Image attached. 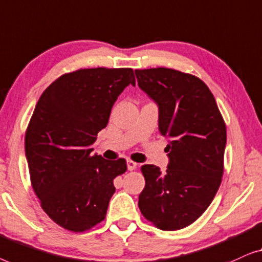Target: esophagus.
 I'll list each match as a JSON object with an SVG mask.
<instances>
[{
	"label": "esophagus",
	"instance_id": "esophagus-1",
	"mask_svg": "<svg viewBox=\"0 0 262 262\" xmlns=\"http://www.w3.org/2000/svg\"><path fill=\"white\" fill-rule=\"evenodd\" d=\"M136 166H138V164L134 163V161H132V160H128L127 161V167H128V169H129V171H133V169H135Z\"/></svg>",
	"mask_w": 262,
	"mask_h": 262
}]
</instances>
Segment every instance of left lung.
<instances>
[{
	"instance_id": "obj_1",
	"label": "left lung",
	"mask_w": 262,
	"mask_h": 262,
	"mask_svg": "<svg viewBox=\"0 0 262 262\" xmlns=\"http://www.w3.org/2000/svg\"><path fill=\"white\" fill-rule=\"evenodd\" d=\"M140 89L159 106L160 134L168 139L166 172L143 165L139 208L161 230L193 223L219 190L227 128L215 97L198 77L173 69L135 70Z\"/></svg>"
}]
</instances>
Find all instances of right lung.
I'll list each match as a JSON object with an SVG mask.
<instances>
[{
  "label": "right lung",
  "instance_id": "obj_1",
  "mask_svg": "<svg viewBox=\"0 0 262 262\" xmlns=\"http://www.w3.org/2000/svg\"><path fill=\"white\" fill-rule=\"evenodd\" d=\"M135 85L133 69H80L65 73L40 96L25 136L32 187L49 217L83 233L105 219L114 179L126 160L93 156L114 103Z\"/></svg>",
  "mask_w": 262,
  "mask_h": 262
}]
</instances>
